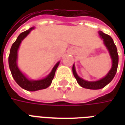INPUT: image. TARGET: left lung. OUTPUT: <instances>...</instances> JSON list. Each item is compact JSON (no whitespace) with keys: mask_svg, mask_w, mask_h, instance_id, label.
Wrapping results in <instances>:
<instances>
[{"mask_svg":"<svg viewBox=\"0 0 125 125\" xmlns=\"http://www.w3.org/2000/svg\"><path fill=\"white\" fill-rule=\"evenodd\" d=\"M100 36L101 37V38L103 39L104 43L105 45L106 46L107 49L109 51L110 56L113 60V66L111 70L109 71V72L108 73L106 76L104 78H103L101 80H100L96 82H88L84 80L83 79L80 78L76 72L75 70V67L73 65L72 68V71L74 77L76 78V80L82 87H83L84 88H88V89L91 90H98L101 89L102 88L105 87L108 84H109L110 82L112 81V80L114 78V77L115 76L116 71H117V68H118V55L117 53V49L116 47L115 44L113 41V39L110 35H108L107 34H105L102 31H99L98 32Z\"/></svg>","mask_w":125,"mask_h":125,"instance_id":"obj_1","label":"left lung"}]
</instances>
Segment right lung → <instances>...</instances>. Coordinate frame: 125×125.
Wrapping results in <instances>:
<instances>
[{
    "label": "right lung",
    "mask_w": 125,
    "mask_h": 125,
    "mask_svg": "<svg viewBox=\"0 0 125 125\" xmlns=\"http://www.w3.org/2000/svg\"><path fill=\"white\" fill-rule=\"evenodd\" d=\"M33 29L31 28L29 30L24 31L18 36L17 40L12 45L9 56V64L13 78L22 88L28 91H36L39 90L45 89L49 87L50 84H52V80L54 78L56 69L60 63V62H57L56 65L54 66V68H53L52 72L49 73V76H47L45 78L40 80H29L21 73L17 65L18 49L19 47L21 41L30 33V31Z\"/></svg>",
    "instance_id": "add662e5"
}]
</instances>
